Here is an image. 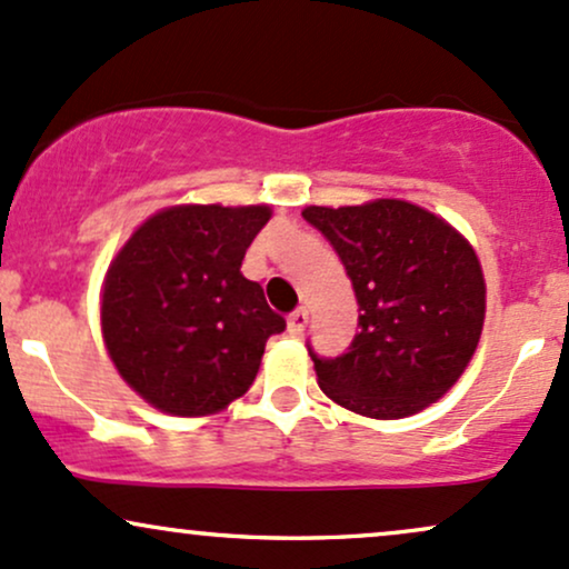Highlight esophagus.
<instances>
[{"mask_svg":"<svg viewBox=\"0 0 569 569\" xmlns=\"http://www.w3.org/2000/svg\"><path fill=\"white\" fill-rule=\"evenodd\" d=\"M307 321H310V316H307L305 307H297V310L289 316V335L291 337H299L302 331L307 329Z\"/></svg>","mask_w":569,"mask_h":569,"instance_id":"34e87169","label":"esophagus"}]
</instances>
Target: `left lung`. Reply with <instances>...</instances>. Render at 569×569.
<instances>
[{
  "instance_id": "1",
  "label": "left lung",
  "mask_w": 569,
  "mask_h": 569,
  "mask_svg": "<svg viewBox=\"0 0 569 569\" xmlns=\"http://www.w3.org/2000/svg\"><path fill=\"white\" fill-rule=\"evenodd\" d=\"M335 246L358 299L348 352L318 358V385L339 407L401 420L460 380L479 345L487 286L476 251L441 217L407 200L307 206Z\"/></svg>"
}]
</instances>
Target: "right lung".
Listing matches in <instances>:
<instances>
[{
	"instance_id": "add662e5",
	"label": "right lung",
	"mask_w": 569,
	"mask_h": 569,
	"mask_svg": "<svg viewBox=\"0 0 569 569\" xmlns=\"http://www.w3.org/2000/svg\"><path fill=\"white\" fill-rule=\"evenodd\" d=\"M270 217V206L162 208L109 264L103 342L154 409L217 415L257 380L267 339L286 321L240 264Z\"/></svg>"
}]
</instances>
